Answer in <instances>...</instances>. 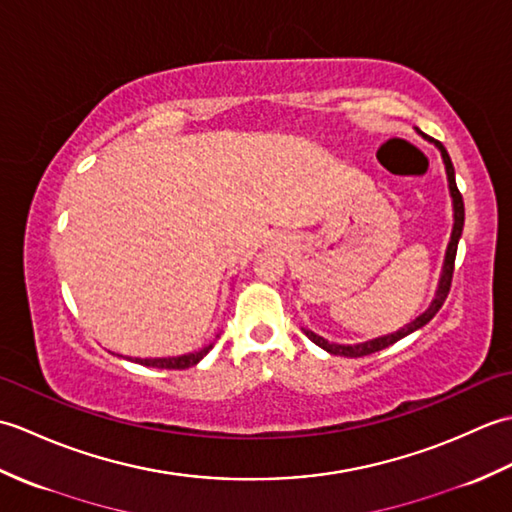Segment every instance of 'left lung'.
<instances>
[{
	"label": "left lung",
	"instance_id": "8db88e82",
	"mask_svg": "<svg viewBox=\"0 0 512 512\" xmlns=\"http://www.w3.org/2000/svg\"><path fill=\"white\" fill-rule=\"evenodd\" d=\"M420 136H422L424 140H429V143L436 145V149L440 151L442 162H444V171H447L449 195H451V206H453V228H451V237H449L447 250H444V262H442L440 279H438V286H436V295H433L429 306L424 308L416 319L405 323V325H402V328H398L396 332L380 334V336H374V339H365V341H358V343H334V341L323 339V336L317 334V332H312V330H308V328H301L303 334H306L314 345H319L321 350H325L328 354L356 358V356H367V354H374V352L385 350V347L394 345V343L400 341V339H405L407 334L424 328V325H427L433 317H436L438 310L442 308L444 299H447V295H449L451 277H453V264H455V253H458V242H460L462 228H464V202H462V195H460V191H458V184H455V169H453V162H451V158H449V154H447V149L442 147V143H436V140H431V138H427L424 134H420Z\"/></svg>",
	"mask_w": 512,
	"mask_h": 512
}]
</instances>
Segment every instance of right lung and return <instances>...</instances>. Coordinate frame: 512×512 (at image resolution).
<instances>
[{"instance_id": "1", "label": "right lung", "mask_w": 512, "mask_h": 512, "mask_svg": "<svg viewBox=\"0 0 512 512\" xmlns=\"http://www.w3.org/2000/svg\"><path fill=\"white\" fill-rule=\"evenodd\" d=\"M211 350H213V343L202 345L200 350L178 354V356H156V358H132L129 356L127 361H134V363L145 365V367H156V369H189L193 365H198Z\"/></svg>"}]
</instances>
